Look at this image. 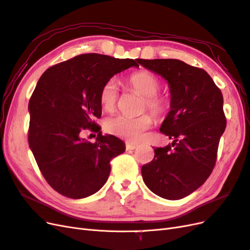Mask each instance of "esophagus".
<instances>
[{
	"mask_svg": "<svg viewBox=\"0 0 250 250\" xmlns=\"http://www.w3.org/2000/svg\"><path fill=\"white\" fill-rule=\"evenodd\" d=\"M137 147H138V145H135V144L126 143V150H134Z\"/></svg>",
	"mask_w": 250,
	"mask_h": 250,
	"instance_id": "esophagus-1",
	"label": "esophagus"
}]
</instances>
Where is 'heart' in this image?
Returning a JSON list of instances; mask_svg holds the SVG:
<instances>
[{
  "label": "heart",
  "instance_id": "b5f03b06",
  "mask_svg": "<svg viewBox=\"0 0 250 250\" xmlns=\"http://www.w3.org/2000/svg\"><path fill=\"white\" fill-rule=\"evenodd\" d=\"M129 84L135 93L144 97L142 109H149L155 117H163L168 109L166 98L157 95L161 89V82L153 74L139 72L129 78ZM118 84L115 79H109L100 92V101L106 110H112L118 101ZM152 125V119L148 115L137 118L115 116L105 120L104 127L106 131L118 138L130 142L139 141L144 132Z\"/></svg>",
  "mask_w": 250,
  "mask_h": 250
}]
</instances>
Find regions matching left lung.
<instances>
[{
  "instance_id": "obj_1",
  "label": "left lung",
  "mask_w": 250,
  "mask_h": 250,
  "mask_svg": "<svg viewBox=\"0 0 250 250\" xmlns=\"http://www.w3.org/2000/svg\"><path fill=\"white\" fill-rule=\"evenodd\" d=\"M168 82L170 111L160 130L172 144L154 149L142 167L150 191L169 200L185 198L210 175L226 127L223 96L209 75L178 59H138Z\"/></svg>"
}]
</instances>
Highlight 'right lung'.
<instances>
[{
    "label": "right lung",
    "mask_w": 250,
    "mask_h": 250,
    "mask_svg": "<svg viewBox=\"0 0 250 250\" xmlns=\"http://www.w3.org/2000/svg\"><path fill=\"white\" fill-rule=\"evenodd\" d=\"M139 64L133 59L82 54L53 65L30 98L29 147L47 183L72 199L95 194L106 183L110 160L125 143L100 132V92L111 77ZM99 132L95 143L81 138L83 129Z\"/></svg>",
    "instance_id": "obj_1"
}]
</instances>
